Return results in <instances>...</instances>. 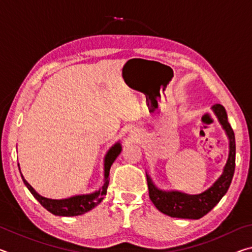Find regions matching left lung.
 Wrapping results in <instances>:
<instances>
[{
  "mask_svg": "<svg viewBox=\"0 0 252 252\" xmlns=\"http://www.w3.org/2000/svg\"><path fill=\"white\" fill-rule=\"evenodd\" d=\"M212 110L229 138V156L223 172L208 190L200 194H187L179 191H163L158 189L147 174L149 197L158 210L173 218L200 219L211 211L221 198L227 193L231 185L236 168V140L231 126L228 122L225 109L221 104H215Z\"/></svg>",
  "mask_w": 252,
  "mask_h": 252,
  "instance_id": "obj_1",
  "label": "left lung"
}]
</instances>
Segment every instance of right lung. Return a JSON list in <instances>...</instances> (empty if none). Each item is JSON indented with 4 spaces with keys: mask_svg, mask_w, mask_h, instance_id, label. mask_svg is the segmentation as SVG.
Returning a JSON list of instances; mask_svg holds the SVG:
<instances>
[{
    "mask_svg": "<svg viewBox=\"0 0 252 252\" xmlns=\"http://www.w3.org/2000/svg\"><path fill=\"white\" fill-rule=\"evenodd\" d=\"M122 150L121 143L117 142L114 146L110 148V150L106 152L105 158H104V180H103V186H102L99 190L94 191L93 193L90 194H80V195H74V197H70L67 199H61V200H54V199H48L40 195L36 192L35 190L33 189L31 185L25 180L24 177L21 173L20 164L19 170L21 173V177H22V180L24 185L27 186L30 192L33 194V197L35 198L37 201L41 203V206H43L46 210L53 213L55 216H62V217H74V216H80L83 215V213L92 210L96 204H99L102 200H103L104 195L106 194V189H108L109 186V173H110V168L114 160L117 159V157L120 155Z\"/></svg>",
    "mask_w": 252,
    "mask_h": 252,
    "instance_id": "add662e5",
    "label": "right lung"
}]
</instances>
